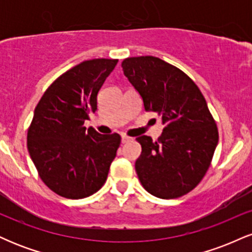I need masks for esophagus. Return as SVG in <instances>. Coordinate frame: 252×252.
I'll list each match as a JSON object with an SVG mask.
<instances>
[{"label": "esophagus", "instance_id": "obj_1", "mask_svg": "<svg viewBox=\"0 0 252 252\" xmlns=\"http://www.w3.org/2000/svg\"><path fill=\"white\" fill-rule=\"evenodd\" d=\"M130 140H131V137H129V136H126V135H122V143L129 142Z\"/></svg>", "mask_w": 252, "mask_h": 252}]
</instances>
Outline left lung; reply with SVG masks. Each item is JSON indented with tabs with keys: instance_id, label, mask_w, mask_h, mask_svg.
I'll list each match as a JSON object with an SVG mask.
<instances>
[{
	"instance_id": "obj_1",
	"label": "left lung",
	"mask_w": 252,
	"mask_h": 252,
	"mask_svg": "<svg viewBox=\"0 0 252 252\" xmlns=\"http://www.w3.org/2000/svg\"><path fill=\"white\" fill-rule=\"evenodd\" d=\"M122 67L144 110L156 112L164 126L156 142L146 135L136 138L142 147L135 162L141 184L161 199L187 194L206 174L218 144L206 100L185 72L160 58H126Z\"/></svg>"
}]
</instances>
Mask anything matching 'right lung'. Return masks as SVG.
Masks as SVG:
<instances>
[{"label": "right lung", "mask_w": 252, "mask_h": 252, "mask_svg": "<svg viewBox=\"0 0 252 252\" xmlns=\"http://www.w3.org/2000/svg\"><path fill=\"white\" fill-rule=\"evenodd\" d=\"M117 63H80L51 84L34 110L28 152L46 186L63 198L92 195L108 178L121 136L86 130L84 122L96 112L98 91Z\"/></svg>", "instance_id": "right-lung-1"}]
</instances>
